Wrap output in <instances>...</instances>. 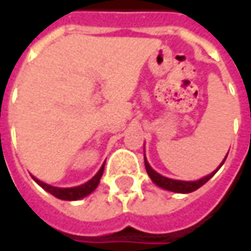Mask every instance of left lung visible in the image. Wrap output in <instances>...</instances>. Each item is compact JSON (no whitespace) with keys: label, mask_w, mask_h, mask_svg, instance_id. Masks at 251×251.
<instances>
[{"label":"left lung","mask_w":251,"mask_h":251,"mask_svg":"<svg viewBox=\"0 0 251 251\" xmlns=\"http://www.w3.org/2000/svg\"><path fill=\"white\" fill-rule=\"evenodd\" d=\"M144 158H145V155H144ZM226 158H224V161H226ZM224 161L221 163V166L224 164ZM221 166H220V167H221ZM220 167H218V169H220ZM145 169H147L148 176L151 177V180H152L157 186H160V187H163V189H166V190H170V192H176V193H190V192H195L196 189H199L201 186H203L212 176L218 172V169H217L214 173L205 176L203 178L196 180V181H183V180H173V178H169V177H164V176L158 175L157 172H154V170L151 169V166L148 164L147 158H145Z\"/></svg>","instance_id":"obj_1"}]
</instances>
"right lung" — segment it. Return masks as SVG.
<instances>
[{
    "label": "right lung",
    "mask_w": 251,
    "mask_h": 251,
    "mask_svg": "<svg viewBox=\"0 0 251 251\" xmlns=\"http://www.w3.org/2000/svg\"><path fill=\"white\" fill-rule=\"evenodd\" d=\"M103 170H104V166H101V169L97 172V175L94 176L91 180H88L87 183H84L81 186H76V187H55V186H50V184H46V183L37 180L36 177H33V178H34V181L40 187H43L46 192H49L50 195H53L58 199H62V201H78V199H82V198L88 196L99 186L100 178L103 176Z\"/></svg>",
    "instance_id": "obj_1"
}]
</instances>
